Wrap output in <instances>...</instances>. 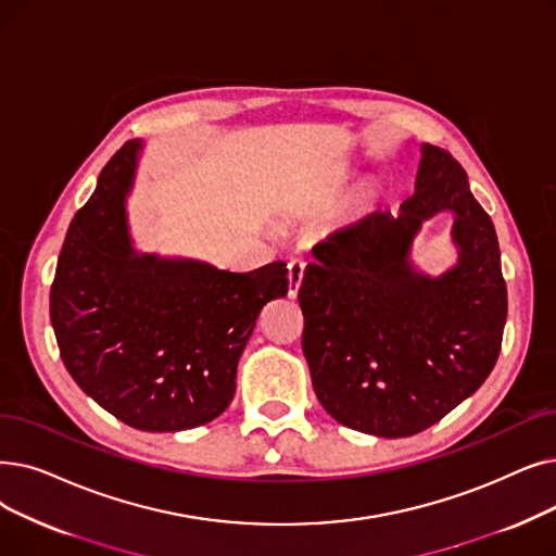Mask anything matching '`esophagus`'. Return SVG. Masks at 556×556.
I'll list each match as a JSON object with an SVG mask.
<instances>
[{
  "mask_svg": "<svg viewBox=\"0 0 556 556\" xmlns=\"http://www.w3.org/2000/svg\"><path fill=\"white\" fill-rule=\"evenodd\" d=\"M304 279V261L302 258H293L288 263V298H298L300 286Z\"/></svg>",
  "mask_w": 556,
  "mask_h": 556,
  "instance_id": "esophagus-1",
  "label": "esophagus"
}]
</instances>
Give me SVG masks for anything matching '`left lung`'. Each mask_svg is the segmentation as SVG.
I'll return each instance as SVG.
<instances>
[{
    "label": "left lung",
    "mask_w": 556,
    "mask_h": 556,
    "mask_svg": "<svg viewBox=\"0 0 556 556\" xmlns=\"http://www.w3.org/2000/svg\"><path fill=\"white\" fill-rule=\"evenodd\" d=\"M452 212L457 263L410 261L421 225ZM300 286L302 350L316 397L341 425L404 439L439 422L491 375L506 283L489 213L447 150L420 144L414 195L313 248Z\"/></svg>",
    "instance_id": "1"
}]
</instances>
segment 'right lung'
I'll return each instance as SVG.
<instances>
[{
  "mask_svg": "<svg viewBox=\"0 0 556 556\" xmlns=\"http://www.w3.org/2000/svg\"><path fill=\"white\" fill-rule=\"evenodd\" d=\"M142 140L104 165L70 223L50 295L61 358L79 389L140 431L218 418L261 308L288 293L286 263L252 273L138 252L127 198Z\"/></svg>",
  "mask_w": 556,
  "mask_h": 556,
  "instance_id": "add662e5",
  "label": "right lung"
}]
</instances>
